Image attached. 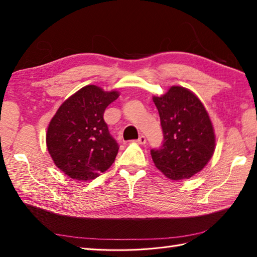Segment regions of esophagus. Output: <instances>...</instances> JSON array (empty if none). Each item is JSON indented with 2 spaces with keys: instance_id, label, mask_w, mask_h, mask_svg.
<instances>
[{
  "instance_id": "obj_1",
  "label": "esophagus",
  "mask_w": 257,
  "mask_h": 257,
  "mask_svg": "<svg viewBox=\"0 0 257 257\" xmlns=\"http://www.w3.org/2000/svg\"><path fill=\"white\" fill-rule=\"evenodd\" d=\"M137 143L141 144V145H144L145 143H146V137L143 136V135H142V136H139V138L137 139Z\"/></svg>"
}]
</instances>
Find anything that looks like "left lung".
<instances>
[{"label": "left lung", "mask_w": 257, "mask_h": 257, "mask_svg": "<svg viewBox=\"0 0 257 257\" xmlns=\"http://www.w3.org/2000/svg\"><path fill=\"white\" fill-rule=\"evenodd\" d=\"M163 129V145L152 149L155 166L171 180L190 179L201 171L214 152V133L209 114L197 96L172 86L154 96Z\"/></svg>", "instance_id": "left-lung-1"}]
</instances>
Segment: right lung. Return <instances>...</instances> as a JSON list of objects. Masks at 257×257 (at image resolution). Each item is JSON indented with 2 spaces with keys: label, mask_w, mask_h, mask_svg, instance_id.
<instances>
[{
  "label": "right lung",
  "mask_w": 257,
  "mask_h": 257,
  "mask_svg": "<svg viewBox=\"0 0 257 257\" xmlns=\"http://www.w3.org/2000/svg\"><path fill=\"white\" fill-rule=\"evenodd\" d=\"M118 96L116 91L84 86L51 119L46 135L48 152L56 166L71 179H95L112 165L119 145L110 135L103 114Z\"/></svg>",
  "instance_id": "1"
}]
</instances>
